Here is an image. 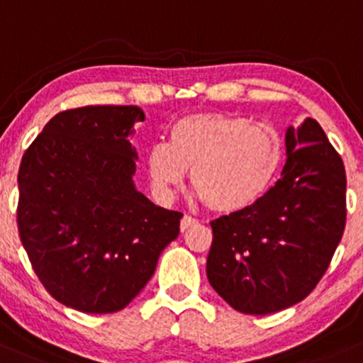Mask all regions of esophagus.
I'll return each instance as SVG.
<instances>
[{"instance_id": "obj_1", "label": "esophagus", "mask_w": 363, "mask_h": 363, "mask_svg": "<svg viewBox=\"0 0 363 363\" xmlns=\"http://www.w3.org/2000/svg\"><path fill=\"white\" fill-rule=\"evenodd\" d=\"M197 223H199L197 219L192 218V216L185 214V216H183V218H182V221H180V230H182V231H186V230H189V228H192V226L197 225Z\"/></svg>"}]
</instances>
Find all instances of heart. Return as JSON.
Masks as SVG:
<instances>
[{
	"label": "heart",
	"instance_id": "obj_1",
	"mask_svg": "<svg viewBox=\"0 0 363 363\" xmlns=\"http://www.w3.org/2000/svg\"><path fill=\"white\" fill-rule=\"evenodd\" d=\"M283 161L279 133L267 123H250L226 113H194L174 121L168 144L145 156L150 189L161 201L190 180L214 213L235 214L266 195Z\"/></svg>",
	"mask_w": 363,
	"mask_h": 363
}]
</instances>
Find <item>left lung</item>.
<instances>
[{"label":"left lung","instance_id":"obj_1","mask_svg":"<svg viewBox=\"0 0 363 363\" xmlns=\"http://www.w3.org/2000/svg\"><path fill=\"white\" fill-rule=\"evenodd\" d=\"M286 164L257 203L211 223L207 279L235 311L266 315L317 286L346 223L340 154L312 118L286 130Z\"/></svg>","mask_w":363,"mask_h":363}]
</instances>
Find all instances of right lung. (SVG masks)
Listing matches in <instances>:
<instances>
[{"instance_id":"add662e5","label":"right lung","mask_w":363,"mask_h":363,"mask_svg":"<svg viewBox=\"0 0 363 363\" xmlns=\"http://www.w3.org/2000/svg\"><path fill=\"white\" fill-rule=\"evenodd\" d=\"M144 120L137 106L67 109L20 162V240L44 288L75 311L127 307L180 233L183 214L152 203L133 183L128 137Z\"/></svg>"}]
</instances>
